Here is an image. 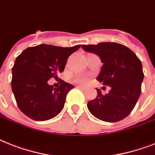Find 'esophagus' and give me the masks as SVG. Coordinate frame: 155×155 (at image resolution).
Masks as SVG:
<instances>
[{
    "instance_id": "esophagus-1",
    "label": "esophagus",
    "mask_w": 155,
    "mask_h": 155,
    "mask_svg": "<svg viewBox=\"0 0 155 155\" xmlns=\"http://www.w3.org/2000/svg\"><path fill=\"white\" fill-rule=\"evenodd\" d=\"M78 87L80 89H82V90H87V87L85 86H82V85H80V86H78Z\"/></svg>"
}]
</instances>
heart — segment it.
Masks as SVG:
<instances>
[{"label": "heart", "mask_w": 155, "mask_h": 155, "mask_svg": "<svg viewBox=\"0 0 155 155\" xmlns=\"http://www.w3.org/2000/svg\"><path fill=\"white\" fill-rule=\"evenodd\" d=\"M76 81L80 82V83H85L87 81V78L84 76H79L76 78Z\"/></svg>", "instance_id": "heart-1"}]
</instances>
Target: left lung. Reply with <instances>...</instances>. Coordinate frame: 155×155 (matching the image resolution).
<instances>
[{
    "mask_svg": "<svg viewBox=\"0 0 155 155\" xmlns=\"http://www.w3.org/2000/svg\"><path fill=\"white\" fill-rule=\"evenodd\" d=\"M82 48L100 58L103 66L96 80L110 87L105 95L96 88V98L87 103L89 111L102 121L114 123L125 119L140 96L144 77L140 60L130 49L119 43L82 45Z\"/></svg>",
    "mask_w": 155,
    "mask_h": 155,
    "instance_id": "8db88e82",
    "label": "left lung"
}]
</instances>
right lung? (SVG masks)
<instances>
[{"mask_svg":"<svg viewBox=\"0 0 155 155\" xmlns=\"http://www.w3.org/2000/svg\"><path fill=\"white\" fill-rule=\"evenodd\" d=\"M80 48H62L40 45L24 50L12 67V89L17 106L30 119L45 121L56 117L64 106L71 84L62 80L54 88L48 84L51 78L64 70L70 55Z\"/></svg>","mask_w":155,"mask_h":155,"instance_id":"right-lung-1","label":"right lung"}]
</instances>
